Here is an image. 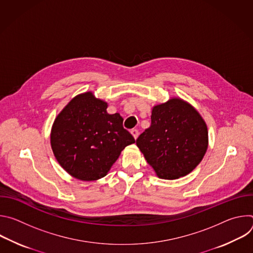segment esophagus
<instances>
[{
	"label": "esophagus",
	"mask_w": 253,
	"mask_h": 253,
	"mask_svg": "<svg viewBox=\"0 0 253 253\" xmlns=\"http://www.w3.org/2000/svg\"><path fill=\"white\" fill-rule=\"evenodd\" d=\"M130 132H131L132 136L134 137V139H137V137H138V135H139V132H138V130H137V129H132Z\"/></svg>",
	"instance_id": "obj_1"
}]
</instances>
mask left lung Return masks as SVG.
Wrapping results in <instances>:
<instances>
[{"mask_svg":"<svg viewBox=\"0 0 253 253\" xmlns=\"http://www.w3.org/2000/svg\"><path fill=\"white\" fill-rule=\"evenodd\" d=\"M136 145L161 179L173 180L189 174L208 147L207 126L193 106L171 98L152 108L151 125Z\"/></svg>","mask_w":253,"mask_h":253,"instance_id":"1","label":"left lung"}]
</instances>
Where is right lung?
Segmentation results:
<instances>
[{
	"label": "right lung",
	"mask_w": 253,
	"mask_h": 253,
	"mask_svg": "<svg viewBox=\"0 0 253 253\" xmlns=\"http://www.w3.org/2000/svg\"><path fill=\"white\" fill-rule=\"evenodd\" d=\"M108 104L92 92L77 95L56 117L51 131L53 153L71 176L98 180L110 170L121 151L135 143L119 113L108 114Z\"/></svg>",
	"instance_id": "1"
}]
</instances>
